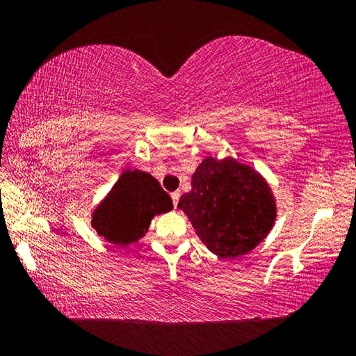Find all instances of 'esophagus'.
<instances>
[{"label": "esophagus", "instance_id": "obj_1", "mask_svg": "<svg viewBox=\"0 0 356 356\" xmlns=\"http://www.w3.org/2000/svg\"><path fill=\"white\" fill-rule=\"evenodd\" d=\"M171 200H172L174 207H177L179 200H180V191H174V193H171Z\"/></svg>", "mask_w": 356, "mask_h": 356}]
</instances>
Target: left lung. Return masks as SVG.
Masks as SVG:
<instances>
[{
    "instance_id": "1",
    "label": "left lung",
    "mask_w": 356,
    "mask_h": 356,
    "mask_svg": "<svg viewBox=\"0 0 356 356\" xmlns=\"http://www.w3.org/2000/svg\"><path fill=\"white\" fill-rule=\"evenodd\" d=\"M177 209L188 216L201 242L221 259L254 250L276 220V201L267 180L232 156H206Z\"/></svg>"
}]
</instances>
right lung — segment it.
I'll list each match as a JSON object with an SVG mask.
<instances>
[{"mask_svg": "<svg viewBox=\"0 0 356 356\" xmlns=\"http://www.w3.org/2000/svg\"><path fill=\"white\" fill-rule=\"evenodd\" d=\"M172 210V201L154 176L125 170L92 212L91 225L100 237L118 246L138 243L154 216Z\"/></svg>", "mask_w": 356, "mask_h": 356, "instance_id": "obj_1", "label": "right lung"}]
</instances>
